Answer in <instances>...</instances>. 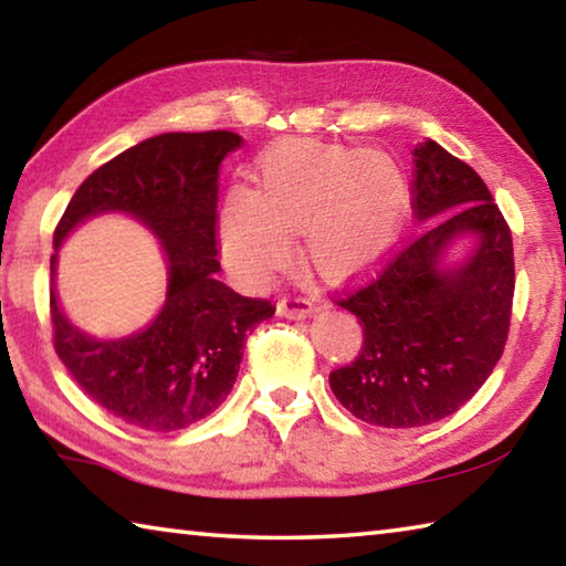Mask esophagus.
Here are the masks:
<instances>
[{
  "label": "esophagus",
  "instance_id": "1",
  "mask_svg": "<svg viewBox=\"0 0 566 566\" xmlns=\"http://www.w3.org/2000/svg\"><path fill=\"white\" fill-rule=\"evenodd\" d=\"M317 310L310 300H304V296H284V300L276 304V312H280V317H286V319H306L310 314Z\"/></svg>",
  "mask_w": 566,
  "mask_h": 566
}]
</instances>
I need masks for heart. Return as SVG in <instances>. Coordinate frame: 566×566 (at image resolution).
I'll return each instance as SVG.
<instances>
[{
    "label": "heart",
    "mask_w": 566,
    "mask_h": 566,
    "mask_svg": "<svg viewBox=\"0 0 566 566\" xmlns=\"http://www.w3.org/2000/svg\"><path fill=\"white\" fill-rule=\"evenodd\" d=\"M256 191L232 187L222 205V247L247 284H260L292 254L324 280L371 270L397 244L411 181L395 157L317 139H282L254 167Z\"/></svg>",
    "instance_id": "obj_1"
}]
</instances>
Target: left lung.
<instances>
[{"label":"left lung","mask_w":566,"mask_h":566,"mask_svg":"<svg viewBox=\"0 0 566 566\" xmlns=\"http://www.w3.org/2000/svg\"><path fill=\"white\" fill-rule=\"evenodd\" d=\"M415 214L424 232L337 302L364 344L329 387L354 417L389 429L467 405L500 361L512 317L510 227L482 177L434 139L415 147Z\"/></svg>","instance_id":"obj_1"}]
</instances>
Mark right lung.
Masks as SVG:
<instances>
[{
    "label": "right lung",
    "instance_id": "right-lung-1",
    "mask_svg": "<svg viewBox=\"0 0 566 566\" xmlns=\"http://www.w3.org/2000/svg\"><path fill=\"white\" fill-rule=\"evenodd\" d=\"M242 142L224 129L139 142L82 181L54 229V349L99 407L147 432H175L212 415L234 387L247 332L274 314L266 300H249L217 280L219 167ZM102 213L139 221L168 262V294L156 319L114 340L76 328L55 296L63 239Z\"/></svg>",
    "mask_w": 566,
    "mask_h": 566
}]
</instances>
